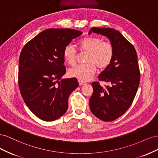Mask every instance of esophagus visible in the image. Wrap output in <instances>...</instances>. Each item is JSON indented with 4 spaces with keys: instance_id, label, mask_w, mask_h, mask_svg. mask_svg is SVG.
Listing matches in <instances>:
<instances>
[{
    "instance_id": "34e87169",
    "label": "esophagus",
    "mask_w": 158,
    "mask_h": 158,
    "mask_svg": "<svg viewBox=\"0 0 158 158\" xmlns=\"http://www.w3.org/2000/svg\"><path fill=\"white\" fill-rule=\"evenodd\" d=\"M78 82H79V84H80V85H85V82H82V81H78Z\"/></svg>"
}]
</instances>
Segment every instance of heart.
I'll list each match as a JSON object with an SVG mask.
<instances>
[{
  "label": "heart",
  "mask_w": 158,
  "mask_h": 158,
  "mask_svg": "<svg viewBox=\"0 0 158 158\" xmlns=\"http://www.w3.org/2000/svg\"><path fill=\"white\" fill-rule=\"evenodd\" d=\"M79 49L82 52H87L85 59L87 64L78 65L69 70V76L82 82H87L92 78L97 66L105 69L109 66L113 58L114 49L111 43L103 41L101 37L88 36L81 39L78 42ZM63 57L69 64H76L77 51L71 44L66 45L63 50Z\"/></svg>",
  "instance_id": "obj_1"
}]
</instances>
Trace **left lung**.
<instances>
[{
  "instance_id": "8db88e82",
  "label": "left lung",
  "mask_w": 158,
  "mask_h": 158,
  "mask_svg": "<svg viewBox=\"0 0 158 158\" xmlns=\"http://www.w3.org/2000/svg\"><path fill=\"white\" fill-rule=\"evenodd\" d=\"M95 33L106 36L113 46L111 64L98 76L110 82L103 88L98 82L89 99V108L94 115L103 121L116 120L131 107L139 86L140 74L136 51L121 33L113 28L92 27L88 34Z\"/></svg>"
}]
</instances>
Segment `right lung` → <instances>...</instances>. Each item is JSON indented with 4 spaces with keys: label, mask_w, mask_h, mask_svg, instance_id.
<instances>
[{
    "label": "right lung",
    "mask_w": 158,
    "mask_h": 158,
    "mask_svg": "<svg viewBox=\"0 0 158 158\" xmlns=\"http://www.w3.org/2000/svg\"><path fill=\"white\" fill-rule=\"evenodd\" d=\"M82 34L73 29H47L23 47L19 58L18 84L23 101L43 121L56 120L68 109L76 78L61 79L66 73L63 50Z\"/></svg>",
    "instance_id": "right-lung-1"
}]
</instances>
